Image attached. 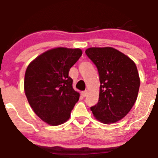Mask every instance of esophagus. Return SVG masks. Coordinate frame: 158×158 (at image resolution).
Masks as SVG:
<instances>
[{"label": "esophagus", "mask_w": 158, "mask_h": 158, "mask_svg": "<svg viewBox=\"0 0 158 158\" xmlns=\"http://www.w3.org/2000/svg\"><path fill=\"white\" fill-rule=\"evenodd\" d=\"M81 94L83 97H86L87 94H88V91H82Z\"/></svg>", "instance_id": "obj_1"}]
</instances>
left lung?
<instances>
[{"mask_svg":"<svg viewBox=\"0 0 158 158\" xmlns=\"http://www.w3.org/2000/svg\"><path fill=\"white\" fill-rule=\"evenodd\" d=\"M99 73V100L91 110L106 124L116 123L129 113L137 98L139 73L129 56L112 47H91L85 51Z\"/></svg>","mask_w":158,"mask_h":158,"instance_id":"1","label":"left lung"}]
</instances>
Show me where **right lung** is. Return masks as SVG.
<instances>
[{"label": "right lung", "mask_w": 158, "mask_h": 158, "mask_svg": "<svg viewBox=\"0 0 158 158\" xmlns=\"http://www.w3.org/2000/svg\"><path fill=\"white\" fill-rule=\"evenodd\" d=\"M82 55L81 49L57 47L33 60L26 69L24 90L32 110L51 126L63 124L80 94L73 88L70 69Z\"/></svg>", "instance_id": "obj_1"}]
</instances>
